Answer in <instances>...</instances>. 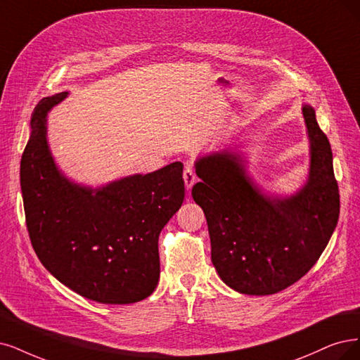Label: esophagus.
Here are the masks:
<instances>
[{
    "mask_svg": "<svg viewBox=\"0 0 360 360\" xmlns=\"http://www.w3.org/2000/svg\"><path fill=\"white\" fill-rule=\"evenodd\" d=\"M197 181V176H195V172L191 166H187L184 170V182H185V187H187V190H191L193 185L195 184Z\"/></svg>",
    "mask_w": 360,
    "mask_h": 360,
    "instance_id": "obj_1",
    "label": "esophagus"
}]
</instances>
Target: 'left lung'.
Masks as SVG:
<instances>
[{"mask_svg": "<svg viewBox=\"0 0 360 360\" xmlns=\"http://www.w3.org/2000/svg\"><path fill=\"white\" fill-rule=\"evenodd\" d=\"M310 139V170L294 195H265L245 160L224 150L200 157L193 187L205 212L212 264L221 281L246 295H271L294 285L317 262L340 217L330 143L310 105H302Z\"/></svg>", "mask_w": 360, "mask_h": 360, "instance_id": "1", "label": "left lung"}]
</instances>
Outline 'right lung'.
<instances>
[{"mask_svg": "<svg viewBox=\"0 0 360 360\" xmlns=\"http://www.w3.org/2000/svg\"><path fill=\"white\" fill-rule=\"evenodd\" d=\"M68 91L38 102L20 162L26 227L38 259L60 283L102 304L150 297L160 278L158 236L185 195L182 163L83 187L58 169L47 114Z\"/></svg>", "mask_w": 360, "mask_h": 360, "instance_id": "add662e5", "label": "right lung"}]
</instances>
